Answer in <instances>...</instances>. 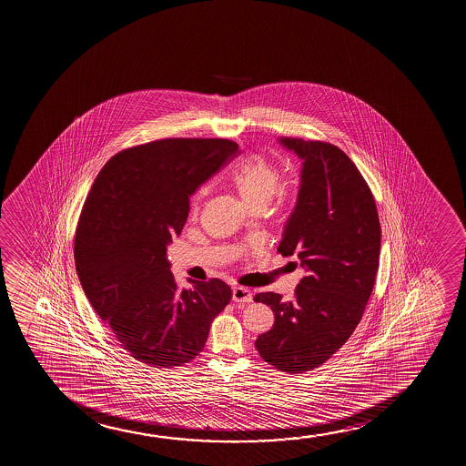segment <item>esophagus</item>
<instances>
[{
  "label": "esophagus",
  "instance_id": "esophagus-1",
  "mask_svg": "<svg viewBox=\"0 0 466 466\" xmlns=\"http://www.w3.org/2000/svg\"><path fill=\"white\" fill-rule=\"evenodd\" d=\"M232 300L237 304H248L253 300V294L247 288L236 287L232 289Z\"/></svg>",
  "mask_w": 466,
  "mask_h": 466
}]
</instances>
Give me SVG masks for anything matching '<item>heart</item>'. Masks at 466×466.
<instances>
[{"instance_id": "b5f03b06", "label": "heart", "mask_w": 466, "mask_h": 466, "mask_svg": "<svg viewBox=\"0 0 466 466\" xmlns=\"http://www.w3.org/2000/svg\"><path fill=\"white\" fill-rule=\"evenodd\" d=\"M280 179V168L268 157L255 154L238 167L232 185L247 208L255 205L266 207L279 191Z\"/></svg>"}]
</instances>
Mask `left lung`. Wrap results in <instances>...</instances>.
<instances>
[{"mask_svg":"<svg viewBox=\"0 0 466 466\" xmlns=\"http://www.w3.org/2000/svg\"><path fill=\"white\" fill-rule=\"evenodd\" d=\"M279 141L302 159V170L277 251L298 256L307 274L293 300L256 294L275 315L256 349L277 370L298 374L329 360L363 317L379 268L380 223L370 186L344 151L323 141Z\"/></svg>","mask_w":466,"mask_h":466,"instance_id":"8db88e82","label":"left lung"}]
</instances>
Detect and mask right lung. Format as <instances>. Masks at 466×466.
Here are the masks:
<instances>
[{"instance_id": "right-lung-1", "label": "right lung", "mask_w": 466, "mask_h": 466, "mask_svg": "<svg viewBox=\"0 0 466 466\" xmlns=\"http://www.w3.org/2000/svg\"><path fill=\"white\" fill-rule=\"evenodd\" d=\"M237 151L221 138L151 141L113 156L90 187L75 237L77 277L96 315L141 363H189L229 304L232 289L219 279L179 289L167 247L183 230L189 198Z\"/></svg>"}]
</instances>
